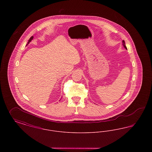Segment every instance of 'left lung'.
<instances>
[{"mask_svg":"<svg viewBox=\"0 0 152 152\" xmlns=\"http://www.w3.org/2000/svg\"><path fill=\"white\" fill-rule=\"evenodd\" d=\"M123 45H124V48H125V49H127L126 47L125 46V41H124V40H123Z\"/></svg>","mask_w":152,"mask_h":152,"instance_id":"8db88e82","label":"left lung"}]
</instances>
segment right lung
I'll return each mask as SVG.
<instances>
[{"label":"right lung","instance_id":"add662e5","mask_svg":"<svg viewBox=\"0 0 152 152\" xmlns=\"http://www.w3.org/2000/svg\"><path fill=\"white\" fill-rule=\"evenodd\" d=\"M33 38H34V36H31V37L29 38V40H28V42L27 43V45H28V44L29 43V42H31V40L33 39Z\"/></svg>","mask_w":152,"mask_h":152}]
</instances>
